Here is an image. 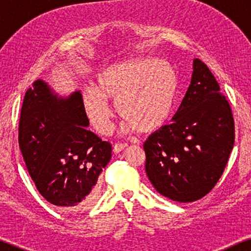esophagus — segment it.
<instances>
[{
    "instance_id": "obj_1",
    "label": "esophagus",
    "mask_w": 251,
    "mask_h": 251,
    "mask_svg": "<svg viewBox=\"0 0 251 251\" xmlns=\"http://www.w3.org/2000/svg\"><path fill=\"white\" fill-rule=\"evenodd\" d=\"M127 144H123V143H118L116 145L113 146V152L114 153H119V152H122L124 149L127 148Z\"/></svg>"
}]
</instances>
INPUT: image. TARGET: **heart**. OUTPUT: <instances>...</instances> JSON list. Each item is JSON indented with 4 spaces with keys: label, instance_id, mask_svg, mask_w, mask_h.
Returning a JSON list of instances; mask_svg holds the SVG:
<instances>
[{
    "label": "heart",
    "instance_id": "1",
    "mask_svg": "<svg viewBox=\"0 0 251 251\" xmlns=\"http://www.w3.org/2000/svg\"><path fill=\"white\" fill-rule=\"evenodd\" d=\"M177 91L178 73L170 62L129 60L100 72L96 88L83 92V106L91 123L101 133L111 129L112 111L106 99L116 100L118 114L129 128L150 133L169 120Z\"/></svg>",
    "mask_w": 251,
    "mask_h": 251
}]
</instances>
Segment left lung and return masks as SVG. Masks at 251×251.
Listing matches in <instances>:
<instances>
[{
	"mask_svg": "<svg viewBox=\"0 0 251 251\" xmlns=\"http://www.w3.org/2000/svg\"><path fill=\"white\" fill-rule=\"evenodd\" d=\"M235 143L231 108L201 60L172 123L144 144L145 170L160 195L188 203L209 194L223 174Z\"/></svg>",
	"mask_w": 251,
	"mask_h": 251,
	"instance_id": "1",
	"label": "left lung"
}]
</instances>
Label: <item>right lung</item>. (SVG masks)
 Returning <instances> with one entry per match:
<instances>
[{"mask_svg": "<svg viewBox=\"0 0 251 251\" xmlns=\"http://www.w3.org/2000/svg\"><path fill=\"white\" fill-rule=\"evenodd\" d=\"M82 96L57 98L42 80L25 92L19 145L36 189L65 211L91 203L98 177L112 157V145L87 128Z\"/></svg>", "mask_w": 251, "mask_h": 251, "instance_id": "add662e5", "label": "right lung"}]
</instances>
